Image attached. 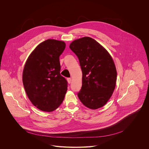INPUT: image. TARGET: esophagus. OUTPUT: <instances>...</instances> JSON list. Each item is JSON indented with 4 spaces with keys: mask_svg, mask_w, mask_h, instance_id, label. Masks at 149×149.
I'll return each mask as SVG.
<instances>
[{
    "mask_svg": "<svg viewBox=\"0 0 149 149\" xmlns=\"http://www.w3.org/2000/svg\"><path fill=\"white\" fill-rule=\"evenodd\" d=\"M67 80H68V83H69V84H70L71 83V78H69L67 79Z\"/></svg>",
    "mask_w": 149,
    "mask_h": 149,
    "instance_id": "1",
    "label": "esophagus"
}]
</instances>
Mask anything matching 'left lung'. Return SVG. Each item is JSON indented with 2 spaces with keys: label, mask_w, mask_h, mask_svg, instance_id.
<instances>
[{
  "label": "left lung",
  "mask_w": 149,
  "mask_h": 149,
  "mask_svg": "<svg viewBox=\"0 0 149 149\" xmlns=\"http://www.w3.org/2000/svg\"><path fill=\"white\" fill-rule=\"evenodd\" d=\"M69 47L78 57L82 70V86L78 93L80 100L92 109L104 106L116 84L117 71L112 57L89 37L74 40Z\"/></svg>",
  "instance_id": "left-lung-1"
}]
</instances>
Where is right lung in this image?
Listing matches in <instances>:
<instances>
[{
    "label": "right lung",
    "instance_id": "right-lung-1",
    "mask_svg": "<svg viewBox=\"0 0 149 149\" xmlns=\"http://www.w3.org/2000/svg\"><path fill=\"white\" fill-rule=\"evenodd\" d=\"M65 43L48 39L30 54L24 67L22 80L31 103L38 109L52 112L64 100L68 81L60 75L59 57Z\"/></svg>",
    "mask_w": 149,
    "mask_h": 149
}]
</instances>
